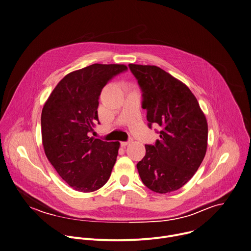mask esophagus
Segmentation results:
<instances>
[{"instance_id": "obj_1", "label": "esophagus", "mask_w": 251, "mask_h": 251, "mask_svg": "<svg viewBox=\"0 0 251 251\" xmlns=\"http://www.w3.org/2000/svg\"><path fill=\"white\" fill-rule=\"evenodd\" d=\"M130 143H131V141H127V142H121V147L125 148V147H126V146H128Z\"/></svg>"}]
</instances>
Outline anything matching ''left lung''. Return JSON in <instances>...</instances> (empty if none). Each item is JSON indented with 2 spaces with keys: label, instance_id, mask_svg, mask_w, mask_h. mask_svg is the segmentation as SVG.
Instances as JSON below:
<instances>
[{
  "label": "left lung",
  "instance_id": "left-lung-1",
  "mask_svg": "<svg viewBox=\"0 0 251 251\" xmlns=\"http://www.w3.org/2000/svg\"><path fill=\"white\" fill-rule=\"evenodd\" d=\"M129 68L143 93L149 127H161L160 139L146 145V155L137 164L139 175L152 192L177 191L192 179L205 156L206 118L191 90L163 69L132 63Z\"/></svg>",
  "mask_w": 251,
  "mask_h": 251
}]
</instances>
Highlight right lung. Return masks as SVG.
<instances>
[{
  "instance_id": "right-lung-1",
  "label": "right lung",
  "mask_w": 251,
  "mask_h": 251,
  "mask_svg": "<svg viewBox=\"0 0 251 251\" xmlns=\"http://www.w3.org/2000/svg\"><path fill=\"white\" fill-rule=\"evenodd\" d=\"M127 69L123 64L95 63L73 71L59 81L43 107L45 153L58 175L78 192L97 191L110 177L119 142L88 135L98 120L102 88Z\"/></svg>"
}]
</instances>
